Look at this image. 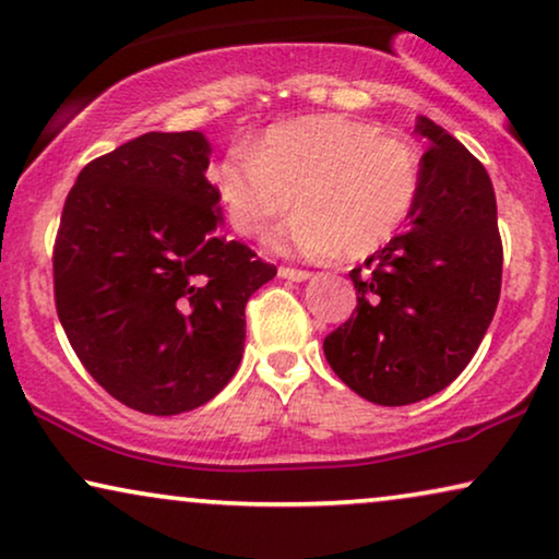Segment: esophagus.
Instances as JSON below:
<instances>
[{
	"instance_id": "1",
	"label": "esophagus",
	"mask_w": 559,
	"mask_h": 559,
	"mask_svg": "<svg viewBox=\"0 0 559 559\" xmlns=\"http://www.w3.org/2000/svg\"><path fill=\"white\" fill-rule=\"evenodd\" d=\"M280 277L293 280V282H302L310 277L308 270H297V266H280Z\"/></svg>"
}]
</instances>
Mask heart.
<instances>
[{"mask_svg": "<svg viewBox=\"0 0 559 559\" xmlns=\"http://www.w3.org/2000/svg\"><path fill=\"white\" fill-rule=\"evenodd\" d=\"M226 216L241 236L270 234L282 251L366 257L392 239L415 209L423 165L415 144L371 121L325 114L272 127L254 152H231L213 173Z\"/></svg>", "mask_w": 559, "mask_h": 559, "instance_id": "b5f03b06", "label": "heart"}]
</instances>
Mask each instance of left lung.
<instances>
[{
    "label": "left lung",
    "mask_w": 559,
    "mask_h": 559,
    "mask_svg": "<svg viewBox=\"0 0 559 559\" xmlns=\"http://www.w3.org/2000/svg\"><path fill=\"white\" fill-rule=\"evenodd\" d=\"M423 188L409 224L350 270L358 305L325 335L331 369L358 396L402 407L453 384L491 325L503 247L486 167L419 117Z\"/></svg>",
    "instance_id": "left-lung-1"
}]
</instances>
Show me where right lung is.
I'll list each match as a JSON object with an SVG mask.
<instances>
[{
  "instance_id": "right-lung-1",
  "label": "right lung",
  "mask_w": 559,
  "mask_h": 559,
  "mask_svg": "<svg viewBox=\"0 0 559 559\" xmlns=\"http://www.w3.org/2000/svg\"><path fill=\"white\" fill-rule=\"evenodd\" d=\"M201 132H147L83 167L52 247L60 325L127 407L180 415L239 369L249 297L277 274L221 234Z\"/></svg>"
}]
</instances>
